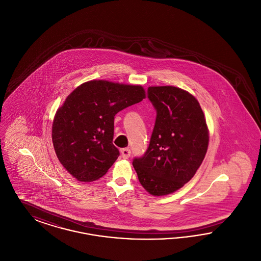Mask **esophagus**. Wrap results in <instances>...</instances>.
<instances>
[{
    "label": "esophagus",
    "mask_w": 261,
    "mask_h": 261,
    "mask_svg": "<svg viewBox=\"0 0 261 261\" xmlns=\"http://www.w3.org/2000/svg\"><path fill=\"white\" fill-rule=\"evenodd\" d=\"M130 155H131V150H130V149L125 148V149H121V156H122L123 159L127 160V159L130 158Z\"/></svg>",
    "instance_id": "esophagus-1"
}]
</instances>
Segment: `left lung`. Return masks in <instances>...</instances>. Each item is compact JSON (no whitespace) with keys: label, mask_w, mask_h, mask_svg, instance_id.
<instances>
[{"label":"left lung","mask_w":261,"mask_h":261,"mask_svg":"<svg viewBox=\"0 0 261 261\" xmlns=\"http://www.w3.org/2000/svg\"><path fill=\"white\" fill-rule=\"evenodd\" d=\"M156 111L146 152L133 160L139 181L152 196L171 194L188 183L203 161L208 130L199 101L173 86L149 87Z\"/></svg>","instance_id":"left-lung-1"}]
</instances>
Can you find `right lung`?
Masks as SVG:
<instances>
[{
    "mask_svg": "<svg viewBox=\"0 0 261 261\" xmlns=\"http://www.w3.org/2000/svg\"><path fill=\"white\" fill-rule=\"evenodd\" d=\"M141 86L89 81L66 98L56 113L51 139L63 167L81 182L103 176L119 156L112 144L114 116L145 99Z\"/></svg>",
    "mask_w": 261,
    "mask_h": 261,
    "instance_id": "add662e5",
    "label": "right lung"
}]
</instances>
